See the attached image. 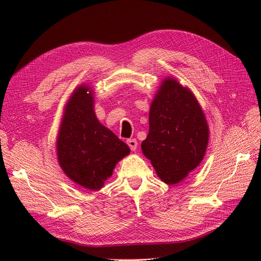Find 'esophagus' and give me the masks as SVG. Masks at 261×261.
I'll return each instance as SVG.
<instances>
[{"label":"esophagus","instance_id":"1","mask_svg":"<svg viewBox=\"0 0 261 261\" xmlns=\"http://www.w3.org/2000/svg\"><path fill=\"white\" fill-rule=\"evenodd\" d=\"M127 144H128L130 149H131L132 151H136V150H137V148H138V142H137L136 139H130V140H128V141H127Z\"/></svg>","mask_w":261,"mask_h":261}]
</instances>
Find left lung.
<instances>
[{
	"mask_svg": "<svg viewBox=\"0 0 261 261\" xmlns=\"http://www.w3.org/2000/svg\"><path fill=\"white\" fill-rule=\"evenodd\" d=\"M149 132L141 148L159 178L181 181L203 160L208 124L197 98L171 76L160 84L149 110Z\"/></svg>",
	"mask_w": 261,
	"mask_h": 261,
	"instance_id": "8db88e82",
	"label": "left lung"
}]
</instances>
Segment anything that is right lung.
<instances>
[{"instance_id": "obj_1", "label": "right lung", "mask_w": 261, "mask_h": 261, "mask_svg": "<svg viewBox=\"0 0 261 261\" xmlns=\"http://www.w3.org/2000/svg\"><path fill=\"white\" fill-rule=\"evenodd\" d=\"M93 104L90 86L75 88L64 106L56 148L65 175L79 186L96 191L130 148L98 120Z\"/></svg>"}]
</instances>
